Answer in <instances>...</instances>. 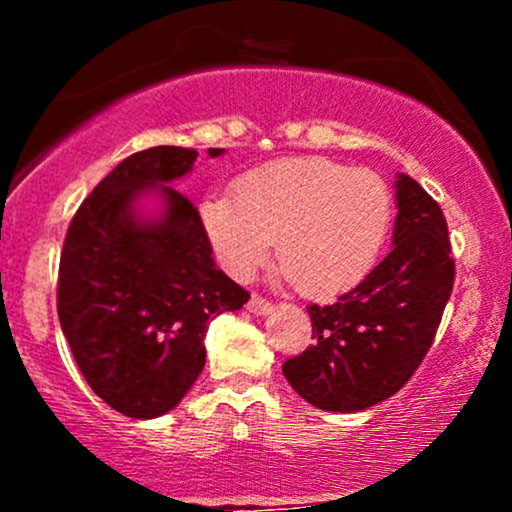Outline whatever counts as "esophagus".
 <instances>
[{"instance_id": "obj_1", "label": "esophagus", "mask_w": 512, "mask_h": 512, "mask_svg": "<svg viewBox=\"0 0 512 512\" xmlns=\"http://www.w3.org/2000/svg\"><path fill=\"white\" fill-rule=\"evenodd\" d=\"M272 308L274 305L267 301V298H262V296H257V293H252V298L248 301V310L252 315H267V313H272Z\"/></svg>"}]
</instances>
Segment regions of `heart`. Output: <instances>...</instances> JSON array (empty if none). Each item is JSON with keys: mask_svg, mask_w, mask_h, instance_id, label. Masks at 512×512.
<instances>
[{"mask_svg": "<svg viewBox=\"0 0 512 512\" xmlns=\"http://www.w3.org/2000/svg\"><path fill=\"white\" fill-rule=\"evenodd\" d=\"M383 178L325 156L276 158L245 170L233 195L211 192L199 219L221 267L248 279L274 248L305 296L342 293L373 269L390 228Z\"/></svg>", "mask_w": 512, "mask_h": 512, "instance_id": "heart-1", "label": "heart"}]
</instances>
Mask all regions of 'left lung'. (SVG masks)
Instances as JSON below:
<instances>
[{
    "instance_id": "obj_1",
    "label": "left lung",
    "mask_w": 512,
    "mask_h": 512,
    "mask_svg": "<svg viewBox=\"0 0 512 512\" xmlns=\"http://www.w3.org/2000/svg\"><path fill=\"white\" fill-rule=\"evenodd\" d=\"M392 250L356 289L310 305L315 344L284 363L317 409L363 411L407 385L431 349L455 281L448 223L424 187L399 173Z\"/></svg>"
}]
</instances>
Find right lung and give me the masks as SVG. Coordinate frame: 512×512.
<instances>
[{
  "label": "right lung",
  "mask_w": 512,
  "mask_h": 512,
  "mask_svg": "<svg viewBox=\"0 0 512 512\" xmlns=\"http://www.w3.org/2000/svg\"><path fill=\"white\" fill-rule=\"evenodd\" d=\"M195 161L182 146L127 156L81 202L64 238L62 332L91 390L132 419L178 407L204 368L209 320L250 298L216 269L199 211L173 187ZM146 194L162 199L156 217L138 209Z\"/></svg>",
  "instance_id": "obj_1"
}]
</instances>
